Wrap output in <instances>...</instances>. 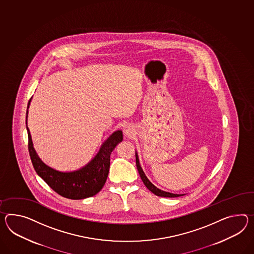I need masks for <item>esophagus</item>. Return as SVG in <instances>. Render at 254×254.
Wrapping results in <instances>:
<instances>
[{
  "mask_svg": "<svg viewBox=\"0 0 254 254\" xmlns=\"http://www.w3.org/2000/svg\"><path fill=\"white\" fill-rule=\"evenodd\" d=\"M125 134L127 135V136H131L133 134V129H132V127L130 126H127L125 127Z\"/></svg>",
  "mask_w": 254,
  "mask_h": 254,
  "instance_id": "esophagus-1",
  "label": "esophagus"
}]
</instances>
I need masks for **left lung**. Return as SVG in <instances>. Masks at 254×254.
I'll return each instance as SVG.
<instances>
[{
	"label": "left lung",
	"instance_id": "1",
	"mask_svg": "<svg viewBox=\"0 0 254 254\" xmlns=\"http://www.w3.org/2000/svg\"><path fill=\"white\" fill-rule=\"evenodd\" d=\"M136 168H137V171H138V173H139V175H140V178H141V180H142V182L144 183V185L146 186V187L149 189L150 192H153L154 194L158 195V196H162V197H178V196H181V195H184V194H177V193H172V192L162 191V190H161V189L157 188V187H156L154 185H152V184L149 182V180L147 178V176L145 175L144 172H143L142 168H141L140 164H139L138 157H137V154H136Z\"/></svg>",
	"mask_w": 254,
	"mask_h": 254
}]
</instances>
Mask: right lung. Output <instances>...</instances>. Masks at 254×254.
Wrapping results in <instances>:
<instances>
[{
    "label": "right lung",
    "mask_w": 254,
    "mask_h": 254,
    "mask_svg": "<svg viewBox=\"0 0 254 254\" xmlns=\"http://www.w3.org/2000/svg\"><path fill=\"white\" fill-rule=\"evenodd\" d=\"M30 102L31 99L27 105L26 118ZM26 129L28 135V150L35 171L57 193L63 197L74 200L91 197L101 191L109 173L112 151L118 143L123 140L121 130L114 132L102 145L99 152L84 167L74 172L62 173L46 165L40 160L33 147L30 131L27 126Z\"/></svg>",
    "instance_id": "1"
}]
</instances>
